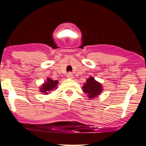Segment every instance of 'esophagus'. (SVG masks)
<instances>
[{
  "label": "esophagus",
  "instance_id": "esophagus-1",
  "mask_svg": "<svg viewBox=\"0 0 146 146\" xmlns=\"http://www.w3.org/2000/svg\"><path fill=\"white\" fill-rule=\"evenodd\" d=\"M67 78H70V79L73 78V75L71 73H68L67 74Z\"/></svg>",
  "mask_w": 146,
  "mask_h": 146
}]
</instances>
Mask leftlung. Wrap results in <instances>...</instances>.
Segmentation results:
<instances>
[{
	"instance_id": "obj_1",
	"label": "left lung",
	"mask_w": 146,
	"mask_h": 146,
	"mask_svg": "<svg viewBox=\"0 0 146 146\" xmlns=\"http://www.w3.org/2000/svg\"><path fill=\"white\" fill-rule=\"evenodd\" d=\"M82 90L89 99L92 100L98 98L100 95L103 91V88L100 82L97 81L93 77L90 76L88 80H86V82L84 83Z\"/></svg>"
}]
</instances>
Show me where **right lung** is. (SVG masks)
<instances>
[{
  "label": "right lung",
  "mask_w": 146,
  "mask_h": 146,
  "mask_svg": "<svg viewBox=\"0 0 146 146\" xmlns=\"http://www.w3.org/2000/svg\"><path fill=\"white\" fill-rule=\"evenodd\" d=\"M58 80H53L50 78H47L46 80L39 87V92L44 95H48L52 90H55L58 85Z\"/></svg>",
  "instance_id": "obj_1"
}]
</instances>
